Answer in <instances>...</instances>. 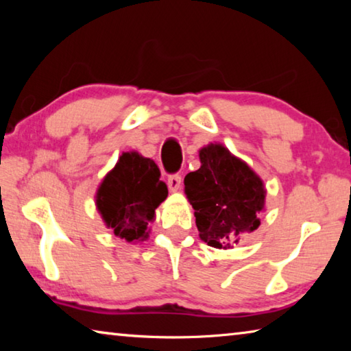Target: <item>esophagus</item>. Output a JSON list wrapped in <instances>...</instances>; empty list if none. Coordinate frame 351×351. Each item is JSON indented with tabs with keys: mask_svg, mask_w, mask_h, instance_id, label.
I'll return each instance as SVG.
<instances>
[{
	"mask_svg": "<svg viewBox=\"0 0 351 351\" xmlns=\"http://www.w3.org/2000/svg\"><path fill=\"white\" fill-rule=\"evenodd\" d=\"M181 182H182L181 175H170L169 176V189L171 190V192H176V190H180Z\"/></svg>",
	"mask_w": 351,
	"mask_h": 351,
	"instance_id": "esophagus-1",
	"label": "esophagus"
}]
</instances>
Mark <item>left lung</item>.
<instances>
[{
    "instance_id": "8db88e82",
    "label": "left lung",
    "mask_w": 351,
    "mask_h": 351,
    "mask_svg": "<svg viewBox=\"0 0 351 351\" xmlns=\"http://www.w3.org/2000/svg\"><path fill=\"white\" fill-rule=\"evenodd\" d=\"M201 167L184 178V190L197 218L199 239L230 249L260 226L266 190L260 176L221 144L199 150Z\"/></svg>"
}]
</instances>
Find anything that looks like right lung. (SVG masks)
Returning a JSON list of instances; mask_svg holds the SVG:
<instances>
[{"label": "right lung", "mask_w": 351, "mask_h": 351, "mask_svg": "<svg viewBox=\"0 0 351 351\" xmlns=\"http://www.w3.org/2000/svg\"><path fill=\"white\" fill-rule=\"evenodd\" d=\"M153 159L125 152L100 182L96 206L100 217L119 239L138 243L148 239L154 209L167 198V186Z\"/></svg>", "instance_id": "obj_1"}]
</instances>
